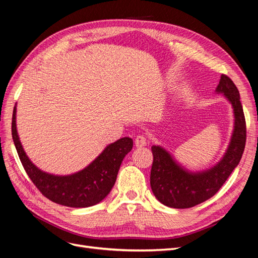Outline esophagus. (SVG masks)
<instances>
[{
	"label": "esophagus",
	"mask_w": 258,
	"mask_h": 258,
	"mask_svg": "<svg viewBox=\"0 0 258 258\" xmlns=\"http://www.w3.org/2000/svg\"><path fill=\"white\" fill-rule=\"evenodd\" d=\"M135 143H136V146L138 147H142V146H145L147 144V139L145 136L143 135H139L136 140H135Z\"/></svg>",
	"instance_id": "1"
}]
</instances>
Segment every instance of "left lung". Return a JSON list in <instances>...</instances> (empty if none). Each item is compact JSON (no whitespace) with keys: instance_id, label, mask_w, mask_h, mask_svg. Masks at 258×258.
<instances>
[{"instance_id":"obj_1","label":"left lung","mask_w":258,"mask_h":258,"mask_svg":"<svg viewBox=\"0 0 258 258\" xmlns=\"http://www.w3.org/2000/svg\"><path fill=\"white\" fill-rule=\"evenodd\" d=\"M216 91L224 93L235 112V130L228 150L214 168L201 173H189L177 166L163 148L152 146L151 187L162 205L186 209L210 199L220 190L240 162L246 142V123L239 90L227 75L222 74Z\"/></svg>"}]
</instances>
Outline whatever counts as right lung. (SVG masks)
I'll list each match as a JSON object with an SVG mask.
<instances>
[{
	"instance_id": "add662e5",
	"label": "right lung",
	"mask_w": 258,
	"mask_h": 258,
	"mask_svg": "<svg viewBox=\"0 0 258 258\" xmlns=\"http://www.w3.org/2000/svg\"><path fill=\"white\" fill-rule=\"evenodd\" d=\"M12 136L22 166L36 188L54 204L71 208H87L103 200L115 184L123 157L134 146L132 139H119L80 172L56 176L37 169L27 157L16 130V107L13 112Z\"/></svg>"
}]
</instances>
